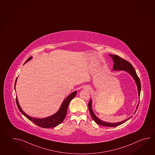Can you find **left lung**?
Segmentation results:
<instances>
[{"label": "left lung", "instance_id": "8db88e82", "mask_svg": "<svg viewBox=\"0 0 155 155\" xmlns=\"http://www.w3.org/2000/svg\"><path fill=\"white\" fill-rule=\"evenodd\" d=\"M109 56H110L114 62V66L113 67V71H125L127 72L131 76L133 77V78L134 79L135 82L136 83V85H137V91H138V95H139V98H140V92H141V83L139 79L138 76L136 74V71L134 69V68L133 67L132 64L131 63L129 62L128 61L124 60L123 58H121V57L117 56V55H114V54H109ZM92 99H91L88 103L89 110L90 111L91 115L92 116L93 119L94 120L95 122L97 124H98L99 125H101L102 126H104V127H116L121 125L122 124L124 123L125 122H126L127 120L130 119V118L131 117H130L129 118H127L125 120H123L122 121H120L119 123H108V122H105L103 120H101L98 118L95 115L92 107ZM139 101L138 104L136 107V110L134 112V114L136 113V110L138 108L139 106Z\"/></svg>", "mask_w": 155, "mask_h": 155}]
</instances>
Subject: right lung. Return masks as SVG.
<instances>
[{
	"label": "right lung",
	"instance_id": "1",
	"mask_svg": "<svg viewBox=\"0 0 155 155\" xmlns=\"http://www.w3.org/2000/svg\"><path fill=\"white\" fill-rule=\"evenodd\" d=\"M32 57L28 58V60L26 61L25 63L32 59ZM17 79H18V78H16L15 83V87H14L15 89V85H16ZM76 94H77V91H74L71 94L69 95L68 97H67V98L63 101L59 110L57 111V113H56L55 114H54V115L50 116V117H45V118H41V119H38V118H35L33 117H30L28 114H26L22 110L21 107H20L17 97L16 98V104H17V106H18L20 111L25 117H26L28 120H30L32 123L35 124L38 126L43 127V128L54 127H57L59 124L62 123V121L64 119L66 115L67 108L68 107L69 103L74 98V97L76 95Z\"/></svg>",
	"mask_w": 155,
	"mask_h": 155
}]
</instances>
